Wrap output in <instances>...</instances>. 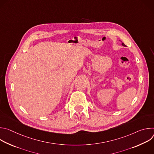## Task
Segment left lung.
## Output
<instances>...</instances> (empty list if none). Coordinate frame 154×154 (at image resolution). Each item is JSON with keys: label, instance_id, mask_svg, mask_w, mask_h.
I'll return each mask as SVG.
<instances>
[{"label": "left lung", "instance_id": "obj_1", "mask_svg": "<svg viewBox=\"0 0 154 154\" xmlns=\"http://www.w3.org/2000/svg\"><path fill=\"white\" fill-rule=\"evenodd\" d=\"M122 45L123 46H125V45H124V42H122Z\"/></svg>", "mask_w": 154, "mask_h": 154}]
</instances>
